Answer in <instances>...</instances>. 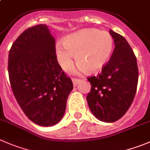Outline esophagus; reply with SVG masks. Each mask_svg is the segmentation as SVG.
<instances>
[{"mask_svg": "<svg viewBox=\"0 0 150 150\" xmlns=\"http://www.w3.org/2000/svg\"><path fill=\"white\" fill-rule=\"evenodd\" d=\"M81 80L80 79H77V78H72V83H73L74 86H76L77 84L81 82Z\"/></svg>", "mask_w": 150, "mask_h": 150, "instance_id": "esophagus-1", "label": "esophagus"}]
</instances>
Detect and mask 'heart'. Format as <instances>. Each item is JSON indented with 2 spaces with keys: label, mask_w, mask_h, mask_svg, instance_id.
<instances>
[{
  "label": "heart",
  "mask_w": 150,
  "mask_h": 150,
  "mask_svg": "<svg viewBox=\"0 0 150 150\" xmlns=\"http://www.w3.org/2000/svg\"><path fill=\"white\" fill-rule=\"evenodd\" d=\"M114 46L113 38L107 31L83 29L68 35L63 45L56 44V52L59 64L64 69L72 66L73 54L81 71L94 72L103 69L108 62Z\"/></svg>",
  "instance_id": "1"
}]
</instances>
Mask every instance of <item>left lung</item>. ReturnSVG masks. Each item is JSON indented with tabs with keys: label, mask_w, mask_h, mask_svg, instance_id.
Masks as SVG:
<instances>
[{
	"label": "left lung",
	"mask_w": 150,
	"mask_h": 150,
	"mask_svg": "<svg viewBox=\"0 0 150 150\" xmlns=\"http://www.w3.org/2000/svg\"><path fill=\"white\" fill-rule=\"evenodd\" d=\"M114 50L107 64L91 83L86 97L93 115L104 122H114L125 115L134 99L139 80L136 57L127 40L110 30Z\"/></svg>",
	"instance_id": "left-lung-1"
}]
</instances>
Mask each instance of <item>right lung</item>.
<instances>
[{"label":"right lung","mask_w":150,"mask_h":150,"mask_svg":"<svg viewBox=\"0 0 150 150\" xmlns=\"http://www.w3.org/2000/svg\"><path fill=\"white\" fill-rule=\"evenodd\" d=\"M8 72L14 97L30 121L50 127L63 118L73 84L58 63L56 40L46 25L29 28L14 41Z\"/></svg>","instance_id":"add662e5"}]
</instances>
